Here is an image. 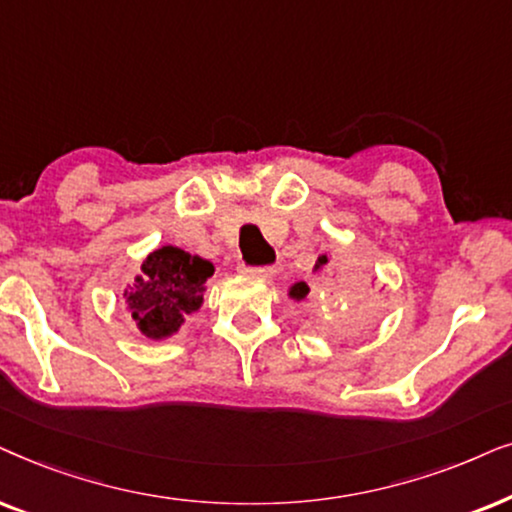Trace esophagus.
I'll return each mask as SVG.
<instances>
[{"mask_svg": "<svg viewBox=\"0 0 512 512\" xmlns=\"http://www.w3.org/2000/svg\"><path fill=\"white\" fill-rule=\"evenodd\" d=\"M238 271L248 276H257V278H271L276 274L274 267H250V264H238Z\"/></svg>", "mask_w": 512, "mask_h": 512, "instance_id": "1", "label": "esophagus"}]
</instances>
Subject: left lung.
Instances as JSON below:
<instances>
[{
    "mask_svg": "<svg viewBox=\"0 0 512 512\" xmlns=\"http://www.w3.org/2000/svg\"><path fill=\"white\" fill-rule=\"evenodd\" d=\"M327 267V255H320L318 257V262H316V267H313V271H323ZM288 295L292 297V299H306L311 295V288H309V283L306 281H299V283H295L290 288V292ZM358 295V285H353V283H342L337 288V297H342V299H353Z\"/></svg>",
    "mask_w": 512,
    "mask_h": 512,
    "instance_id": "8db88e82",
    "label": "left lung"
}]
</instances>
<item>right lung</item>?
Segmentation results:
<instances>
[{
    "label": "right lung",
    "mask_w": 512,
    "mask_h": 512,
    "mask_svg": "<svg viewBox=\"0 0 512 512\" xmlns=\"http://www.w3.org/2000/svg\"><path fill=\"white\" fill-rule=\"evenodd\" d=\"M215 267L177 245H163L142 262V274L124 292L131 318L149 339H166L201 309Z\"/></svg>",
    "instance_id": "add662e5"
}]
</instances>
